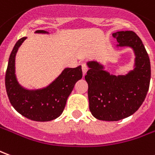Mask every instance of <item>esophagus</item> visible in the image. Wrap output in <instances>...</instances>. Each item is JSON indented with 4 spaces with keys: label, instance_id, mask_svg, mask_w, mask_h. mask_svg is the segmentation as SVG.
I'll list each match as a JSON object with an SVG mask.
<instances>
[{
    "label": "esophagus",
    "instance_id": "esophagus-1",
    "mask_svg": "<svg viewBox=\"0 0 155 155\" xmlns=\"http://www.w3.org/2000/svg\"><path fill=\"white\" fill-rule=\"evenodd\" d=\"M87 71H88V67H87L86 64H82V73H83V74L85 75Z\"/></svg>",
    "mask_w": 155,
    "mask_h": 155
}]
</instances>
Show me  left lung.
<instances>
[{
	"instance_id": "8db88e82",
	"label": "left lung",
	"mask_w": 155,
	"mask_h": 155,
	"mask_svg": "<svg viewBox=\"0 0 155 155\" xmlns=\"http://www.w3.org/2000/svg\"><path fill=\"white\" fill-rule=\"evenodd\" d=\"M117 48L134 51V69L111 74L97 60H89L85 79L88 83L89 107L94 117L102 121H118L133 115L145 99L149 91L151 68L148 53L139 37L133 31H118Z\"/></svg>"
}]
</instances>
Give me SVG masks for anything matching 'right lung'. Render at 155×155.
<instances>
[{
  "label": "right lung",
  "instance_id": "right-lung-1",
  "mask_svg": "<svg viewBox=\"0 0 155 155\" xmlns=\"http://www.w3.org/2000/svg\"><path fill=\"white\" fill-rule=\"evenodd\" d=\"M34 33L49 32L37 30ZM26 38L18 40L10 54L5 80L7 96L15 110L25 117L37 122L52 121L62 114L75 83L82 78L81 66L64 69L58 77L44 87L26 88L17 81L15 66L18 48Z\"/></svg>",
  "mask_w": 155,
  "mask_h": 155
}]
</instances>
